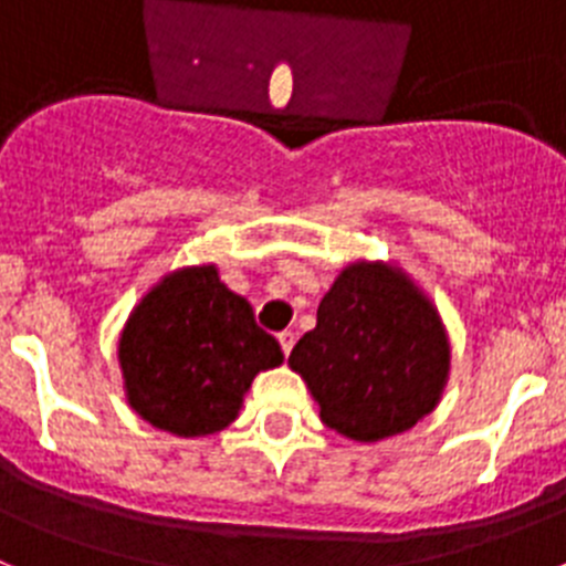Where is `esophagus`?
Segmentation results:
<instances>
[{"mask_svg":"<svg viewBox=\"0 0 566 566\" xmlns=\"http://www.w3.org/2000/svg\"><path fill=\"white\" fill-rule=\"evenodd\" d=\"M277 343H280V348H283V354H292V348H294V332H280L277 334Z\"/></svg>","mask_w":566,"mask_h":566,"instance_id":"esophagus-1","label":"esophagus"}]
</instances>
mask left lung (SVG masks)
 <instances>
[{
	"mask_svg": "<svg viewBox=\"0 0 566 566\" xmlns=\"http://www.w3.org/2000/svg\"><path fill=\"white\" fill-rule=\"evenodd\" d=\"M326 428L354 442L408 431L437 408L451 371L442 317L402 269L357 260L319 300L289 354Z\"/></svg>",
	"mask_w": 566,
	"mask_h": 566,
	"instance_id": "obj_1",
	"label": "left lung"
}]
</instances>
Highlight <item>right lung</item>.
<instances>
[{
	"mask_svg": "<svg viewBox=\"0 0 566 566\" xmlns=\"http://www.w3.org/2000/svg\"><path fill=\"white\" fill-rule=\"evenodd\" d=\"M280 363L277 339L254 323L247 297L229 292L212 263L155 283L118 337L129 408L187 439L229 428L252 379Z\"/></svg>",
	"mask_w": 566,
	"mask_h": 566,
	"instance_id": "1",
	"label": "right lung"
}]
</instances>
